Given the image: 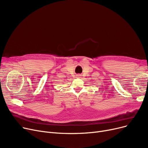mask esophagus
<instances>
[{"label":"esophagus","mask_w":148,"mask_h":148,"mask_svg":"<svg viewBox=\"0 0 148 148\" xmlns=\"http://www.w3.org/2000/svg\"><path fill=\"white\" fill-rule=\"evenodd\" d=\"M77 77H80V75H77Z\"/></svg>","instance_id":"1"}]
</instances>
